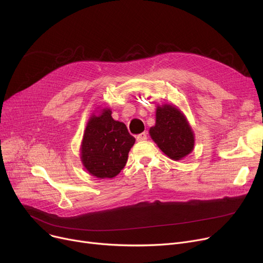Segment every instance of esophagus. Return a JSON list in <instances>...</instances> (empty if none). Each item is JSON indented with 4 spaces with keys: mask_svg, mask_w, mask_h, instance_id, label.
Masks as SVG:
<instances>
[{
    "mask_svg": "<svg viewBox=\"0 0 263 263\" xmlns=\"http://www.w3.org/2000/svg\"><path fill=\"white\" fill-rule=\"evenodd\" d=\"M147 140V132H143L139 135H136V141L142 142V141H146Z\"/></svg>",
    "mask_w": 263,
    "mask_h": 263,
    "instance_id": "1",
    "label": "esophagus"
}]
</instances>
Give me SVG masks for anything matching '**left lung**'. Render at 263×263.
<instances>
[{
	"label": "left lung",
	"instance_id": "obj_1",
	"mask_svg": "<svg viewBox=\"0 0 263 263\" xmlns=\"http://www.w3.org/2000/svg\"><path fill=\"white\" fill-rule=\"evenodd\" d=\"M156 126L150 136L163 153L173 160H180L194 148V134L186 118L175 106L165 104L157 109Z\"/></svg>",
	"mask_w": 263,
	"mask_h": 263
}]
</instances>
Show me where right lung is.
<instances>
[{
  "label": "right lung",
  "instance_id": "add662e5",
  "mask_svg": "<svg viewBox=\"0 0 263 263\" xmlns=\"http://www.w3.org/2000/svg\"><path fill=\"white\" fill-rule=\"evenodd\" d=\"M110 109L91 116L84 133L81 159L86 170L97 178H113L124 167L135 139L126 124L110 116Z\"/></svg>",
  "mask_w": 263,
  "mask_h": 263
}]
</instances>
